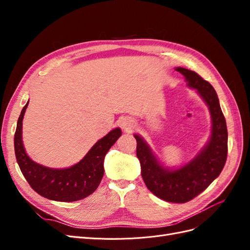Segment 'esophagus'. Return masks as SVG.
Returning a JSON list of instances; mask_svg holds the SVG:
<instances>
[{"instance_id":"esophagus-1","label":"esophagus","mask_w":250,"mask_h":250,"mask_svg":"<svg viewBox=\"0 0 250 250\" xmlns=\"http://www.w3.org/2000/svg\"><path fill=\"white\" fill-rule=\"evenodd\" d=\"M134 126V123H133V120L130 119V118H124L122 120V127L124 128V129L128 130V129H132Z\"/></svg>"}]
</instances>
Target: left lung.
I'll return each mask as SVG.
<instances>
[{"label": "left lung", "mask_w": 250, "mask_h": 250, "mask_svg": "<svg viewBox=\"0 0 250 250\" xmlns=\"http://www.w3.org/2000/svg\"><path fill=\"white\" fill-rule=\"evenodd\" d=\"M175 70L208 105L211 119L209 140L190 162L179 168H169L157 160L141 135L134 133V138L142 177L149 191L165 201L185 203L206 190L221 173L228 156V128L214 87L197 73L185 67Z\"/></svg>", "instance_id": "left-lung-1"}]
</instances>
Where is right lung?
Listing matches in <instances>:
<instances>
[{"label": "right lung", "mask_w": 250, "mask_h": 250, "mask_svg": "<svg viewBox=\"0 0 250 250\" xmlns=\"http://www.w3.org/2000/svg\"><path fill=\"white\" fill-rule=\"evenodd\" d=\"M28 103L21 109L14 134V151L17 162L26 180L42 197L72 202L87 197L100 185L104 174V158L122 131L115 128L98 141L80 162L69 168L54 169L37 164L27 154L22 144V119Z\"/></svg>", "instance_id": "1"}]
</instances>
